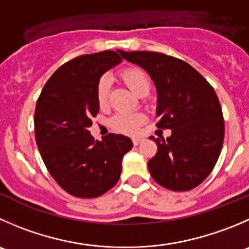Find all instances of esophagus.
<instances>
[{"instance_id":"1","label":"esophagus","mask_w":249,"mask_h":249,"mask_svg":"<svg viewBox=\"0 0 249 249\" xmlns=\"http://www.w3.org/2000/svg\"><path fill=\"white\" fill-rule=\"evenodd\" d=\"M142 139H140V137H135V139H132V143H134V146H137V144L141 143Z\"/></svg>"}]
</instances>
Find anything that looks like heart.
I'll return each mask as SVG.
<instances>
[{
  "mask_svg": "<svg viewBox=\"0 0 249 249\" xmlns=\"http://www.w3.org/2000/svg\"><path fill=\"white\" fill-rule=\"evenodd\" d=\"M119 76L123 83L140 97L146 96L151 89V79L148 74L139 67H129V68L123 69L119 73ZM96 98L101 108H105L108 105L109 80L106 76H102L98 80L97 86H96ZM144 122H146V117L142 113H118L110 118L109 125L114 131L132 135L136 134L137 130Z\"/></svg>",
  "mask_w": 249,
  "mask_h": 249,
  "instance_id": "b5f03b06",
  "label": "heart"
}]
</instances>
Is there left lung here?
Segmentation results:
<instances>
[{"label":"left lung","instance_id":"left-lung-1","mask_svg":"<svg viewBox=\"0 0 249 249\" xmlns=\"http://www.w3.org/2000/svg\"><path fill=\"white\" fill-rule=\"evenodd\" d=\"M143 68L158 92V129H170L166 140L154 139L156 156L148 169L157 183L171 191H190L203 182L220 156L223 112L213 86L189 63L149 51L123 52Z\"/></svg>","mask_w":249,"mask_h":249}]
</instances>
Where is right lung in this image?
<instances>
[{"label": "right lung", "mask_w": 249, "mask_h": 249, "mask_svg": "<svg viewBox=\"0 0 249 249\" xmlns=\"http://www.w3.org/2000/svg\"><path fill=\"white\" fill-rule=\"evenodd\" d=\"M123 51L84 54L60 66L43 86L35 108V139L55 182L79 198L102 196L118 182L129 137L93 139L89 127L100 110L96 86L103 73L122 62Z\"/></svg>", "instance_id": "1"}]
</instances>
